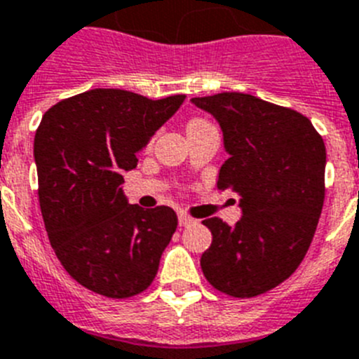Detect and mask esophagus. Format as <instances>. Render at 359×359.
<instances>
[{
	"instance_id": "34e87169",
	"label": "esophagus",
	"mask_w": 359,
	"mask_h": 359,
	"mask_svg": "<svg viewBox=\"0 0 359 359\" xmlns=\"http://www.w3.org/2000/svg\"><path fill=\"white\" fill-rule=\"evenodd\" d=\"M193 222H195V220H193V218L189 217V215H186V213H179V226H180V227L191 226Z\"/></svg>"
}]
</instances>
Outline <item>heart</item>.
Here are the masks:
<instances>
[{
	"label": "heart",
	"instance_id": "1",
	"mask_svg": "<svg viewBox=\"0 0 359 359\" xmlns=\"http://www.w3.org/2000/svg\"><path fill=\"white\" fill-rule=\"evenodd\" d=\"M205 121L204 119H198V117H195V119H191L188 123V130H195V128H201V126H205Z\"/></svg>",
	"mask_w": 359,
	"mask_h": 359
}]
</instances>
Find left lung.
<instances>
[{"mask_svg": "<svg viewBox=\"0 0 359 359\" xmlns=\"http://www.w3.org/2000/svg\"><path fill=\"white\" fill-rule=\"evenodd\" d=\"M191 102L222 128L227 158L217 188L236 193L242 218H205L213 240L201 258L205 280L251 298L287 280L304 260L325 198V144L305 115L240 92Z\"/></svg>", "mask_w": 359, "mask_h": 359, "instance_id": "obj_1", "label": "left lung"}]
</instances>
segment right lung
<instances>
[{"label": "right lung", "mask_w": 359, "mask_h": 359, "mask_svg": "<svg viewBox=\"0 0 359 359\" xmlns=\"http://www.w3.org/2000/svg\"><path fill=\"white\" fill-rule=\"evenodd\" d=\"M184 99L95 88L43 115L34 139L39 205L59 262L83 287L121 300L154 282L177 215L128 204L121 184Z\"/></svg>", "instance_id": "add662e5"}]
</instances>
